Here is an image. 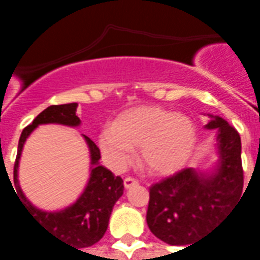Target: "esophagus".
<instances>
[{
  "label": "esophagus",
  "mask_w": 260,
  "mask_h": 260,
  "mask_svg": "<svg viewBox=\"0 0 260 260\" xmlns=\"http://www.w3.org/2000/svg\"><path fill=\"white\" fill-rule=\"evenodd\" d=\"M138 184H139L138 180L132 178V177H126V178L124 180V186L126 188V189H129V188H132V186H136Z\"/></svg>",
  "instance_id": "34e87169"
}]
</instances>
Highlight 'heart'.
<instances>
[{"mask_svg":"<svg viewBox=\"0 0 260 260\" xmlns=\"http://www.w3.org/2000/svg\"><path fill=\"white\" fill-rule=\"evenodd\" d=\"M100 147L111 167L122 169L132 149L146 171L169 175L184 167L195 147V125L182 114L161 107L142 106L126 110L100 135Z\"/></svg>","mask_w":260,"mask_h":260,"instance_id":"heart-1","label":"heart"}]
</instances>
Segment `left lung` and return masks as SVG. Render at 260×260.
<instances>
[{
	"label": "left lung",
	"mask_w": 260,
	"mask_h": 260,
	"mask_svg": "<svg viewBox=\"0 0 260 260\" xmlns=\"http://www.w3.org/2000/svg\"><path fill=\"white\" fill-rule=\"evenodd\" d=\"M210 118L206 128L217 131L218 163L214 171L207 174L185 169L150 186L147 225L158 240L170 245L191 246L242 193L240 134L225 119L213 115Z\"/></svg>",
	"instance_id": "1"
}]
</instances>
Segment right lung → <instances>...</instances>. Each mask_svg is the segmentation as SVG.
<instances>
[{"label":"right lung","mask_w":260,"mask_h":260,"mask_svg":"<svg viewBox=\"0 0 260 260\" xmlns=\"http://www.w3.org/2000/svg\"><path fill=\"white\" fill-rule=\"evenodd\" d=\"M76 108L78 103L50 106L39 114L30 125H27L22 131L18 145V154L15 160L14 182L16 186V193L20 196V202L25 206V210L37 224H40L48 233L54 234V237H58L62 242L69 244V246L74 245L79 249H83L102 240L104 233L107 231L108 220L114 205L124 193L122 178L115 177L110 170L99 164L100 150L96 143L90 138L83 135L90 150V178L78 201L59 212H44L33 206L23 195L18 181L19 158L27 136L39 125L43 124L78 126L80 124V119L76 115Z\"/></svg>","instance_id":"right-lung-1"}]
</instances>
